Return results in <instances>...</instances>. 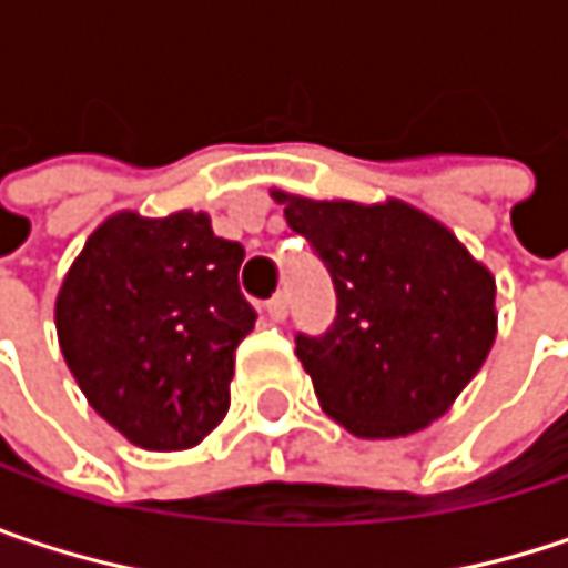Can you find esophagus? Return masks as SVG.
<instances>
[{"label": "esophagus", "instance_id": "esophagus-1", "mask_svg": "<svg viewBox=\"0 0 568 568\" xmlns=\"http://www.w3.org/2000/svg\"><path fill=\"white\" fill-rule=\"evenodd\" d=\"M266 312H270V318H273V322H283L285 315H288V295H285V292L273 295V298L266 302Z\"/></svg>", "mask_w": 568, "mask_h": 568}]
</instances>
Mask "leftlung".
<instances>
[{
	"label": "left lung",
	"instance_id": "1",
	"mask_svg": "<svg viewBox=\"0 0 568 568\" xmlns=\"http://www.w3.org/2000/svg\"><path fill=\"white\" fill-rule=\"evenodd\" d=\"M273 196L335 283L332 328L295 335L322 410L368 440L437 420L497 338L490 270L444 223L400 200Z\"/></svg>",
	"mask_w": 568,
	"mask_h": 568
}]
</instances>
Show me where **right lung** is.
Segmentation results:
<instances>
[{"label":"right lung","mask_w":568,"mask_h":568,"mask_svg":"<svg viewBox=\"0 0 568 568\" xmlns=\"http://www.w3.org/2000/svg\"><path fill=\"white\" fill-rule=\"evenodd\" d=\"M243 246L206 213L108 216L58 288L61 355L88 404L144 450L196 447L230 410L236 345L256 308Z\"/></svg>","instance_id":"add662e5"}]
</instances>
